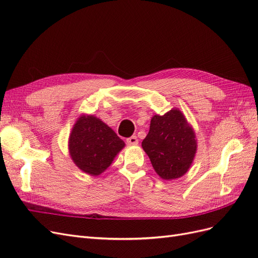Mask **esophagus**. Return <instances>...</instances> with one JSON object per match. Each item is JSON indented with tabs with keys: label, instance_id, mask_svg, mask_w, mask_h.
<instances>
[{
	"label": "esophagus",
	"instance_id": "esophagus-1",
	"mask_svg": "<svg viewBox=\"0 0 258 258\" xmlns=\"http://www.w3.org/2000/svg\"><path fill=\"white\" fill-rule=\"evenodd\" d=\"M139 143V140L136 136H132L127 139V144L128 145H137Z\"/></svg>",
	"mask_w": 258,
	"mask_h": 258
}]
</instances>
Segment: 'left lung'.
Returning a JSON list of instances; mask_svg holds the SVG:
<instances>
[{
	"label": "left lung",
	"instance_id": "8db88e82",
	"mask_svg": "<svg viewBox=\"0 0 258 258\" xmlns=\"http://www.w3.org/2000/svg\"><path fill=\"white\" fill-rule=\"evenodd\" d=\"M142 147L161 178L175 179L189 170L197 152L196 134L184 114L174 107L152 117Z\"/></svg>",
	"mask_w": 258,
	"mask_h": 258
}]
</instances>
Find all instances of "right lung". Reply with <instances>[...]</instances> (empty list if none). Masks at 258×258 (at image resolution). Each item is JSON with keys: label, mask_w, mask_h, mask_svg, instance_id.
Instances as JSON below:
<instances>
[{"label": "right lung", "mask_w": 258, "mask_h": 258, "mask_svg": "<svg viewBox=\"0 0 258 258\" xmlns=\"http://www.w3.org/2000/svg\"><path fill=\"white\" fill-rule=\"evenodd\" d=\"M124 142L95 115H81L69 138V153L83 172L100 175L112 165Z\"/></svg>", "instance_id": "1"}]
</instances>
